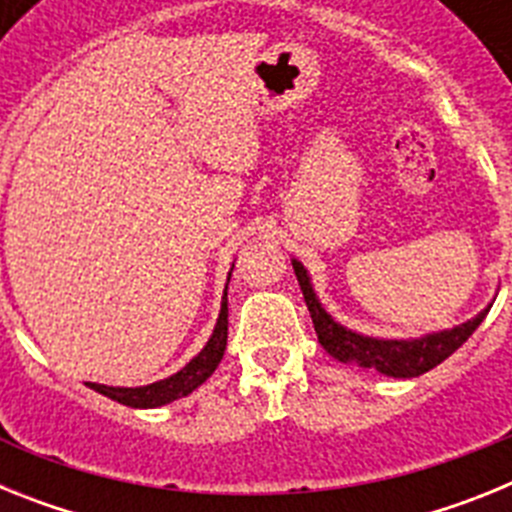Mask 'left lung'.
I'll return each mask as SVG.
<instances>
[{
  "label": "left lung",
  "instance_id": "1",
  "mask_svg": "<svg viewBox=\"0 0 512 512\" xmlns=\"http://www.w3.org/2000/svg\"><path fill=\"white\" fill-rule=\"evenodd\" d=\"M292 269L297 274L302 295H305L307 310H310L312 325L318 333L320 346L328 351L333 359L343 361V364H356L364 369H377L379 374L395 379H410L420 377V374L431 372L433 366L441 364L443 359H449L461 343L472 336L479 323L485 320L490 312L492 302L485 310L474 315L467 323L454 325V328L436 330V333H425L420 338H374L356 333V330L346 328V325L336 323L330 318L328 310L320 305L315 289H312L310 274L302 266V261L292 259Z\"/></svg>",
  "mask_w": 512,
  "mask_h": 512
}]
</instances>
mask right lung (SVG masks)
I'll use <instances>...</instances> for the list:
<instances>
[{"instance_id":"1","label":"right lung","mask_w":512,"mask_h":512,"mask_svg":"<svg viewBox=\"0 0 512 512\" xmlns=\"http://www.w3.org/2000/svg\"><path fill=\"white\" fill-rule=\"evenodd\" d=\"M225 346H228V284H225V295L223 302H220V315H217V323L215 330H212L210 341L205 343V348H202L200 354L194 356L184 369H179V372L171 374V377L166 379L146 384V387H107V384L97 382H87V387H92L99 395L120 402V405H128V408H161V405H169V402L179 400V397L192 395L200 384H205L207 379L212 377V372L217 369L220 359H223Z\"/></svg>"}]
</instances>
